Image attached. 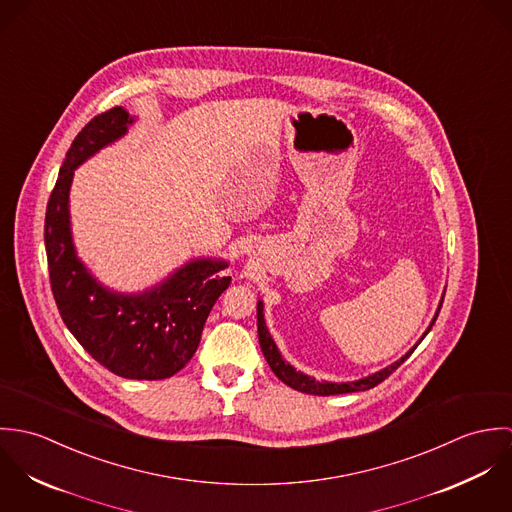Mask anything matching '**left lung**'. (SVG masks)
Listing matches in <instances>:
<instances>
[{"mask_svg":"<svg viewBox=\"0 0 512 512\" xmlns=\"http://www.w3.org/2000/svg\"><path fill=\"white\" fill-rule=\"evenodd\" d=\"M441 303H443V301H441ZM439 309H441V307H439ZM262 311H264V305H262V301H258V339H260V347H262V353H264L268 365L274 370V374H276L284 384L292 386L293 390H299V392H305V394H315V396L347 394V392H359V390L374 388L376 384H380L382 380H386L398 366L402 365V363L416 351V347L422 343V339L428 335V331L432 329V325H434L436 319H438V313H436L432 325L428 327V331L424 333V337L418 341V345H416L412 351H408V353H406L400 361H396L394 365L386 366L384 370H380V372H376V374H372V376L361 378V380L337 384V382H319V380H315V378H311V376H307V374L297 372L293 366L288 365V363L282 359L280 351L276 349V343L272 341V337H270V333H268V327H266V321H264V313H262Z\"/></svg>","mask_w":512,"mask_h":512,"instance_id":"obj_1","label":"left lung"}]
</instances>
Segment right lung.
I'll list each match as a JSON object with an SVG mask.
<instances>
[{
	"mask_svg": "<svg viewBox=\"0 0 512 512\" xmlns=\"http://www.w3.org/2000/svg\"><path fill=\"white\" fill-rule=\"evenodd\" d=\"M134 120L122 106L94 116L74 138L47 203L45 248L59 313L84 351L110 372L161 380L195 355L205 321L230 284L224 262L197 260L142 295H116L94 282L74 254L69 189L74 169L100 147L124 136Z\"/></svg>",
	"mask_w": 512,
	"mask_h": 512,
	"instance_id": "add662e5",
	"label": "right lung"
}]
</instances>
